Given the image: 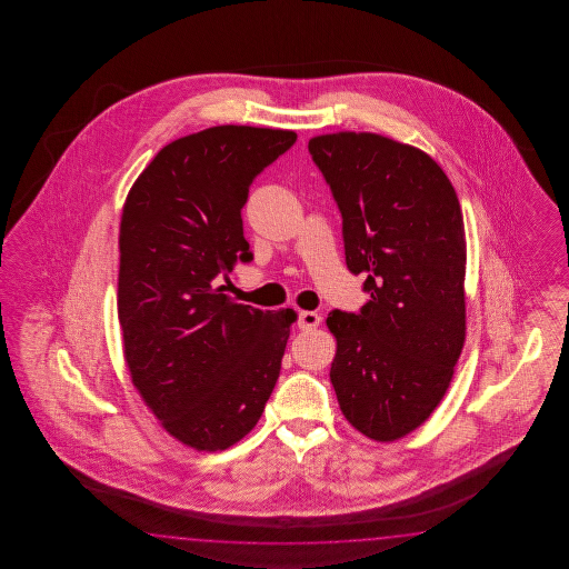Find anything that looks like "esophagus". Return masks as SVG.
<instances>
[{
    "instance_id": "1",
    "label": "esophagus",
    "mask_w": 569,
    "mask_h": 569,
    "mask_svg": "<svg viewBox=\"0 0 569 569\" xmlns=\"http://www.w3.org/2000/svg\"><path fill=\"white\" fill-rule=\"evenodd\" d=\"M321 323V315L315 313V311H301L299 313V327L302 331H309Z\"/></svg>"
}]
</instances>
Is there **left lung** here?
<instances>
[{"label":"left lung","instance_id":"1","mask_svg":"<svg viewBox=\"0 0 569 569\" xmlns=\"http://www.w3.org/2000/svg\"><path fill=\"white\" fill-rule=\"evenodd\" d=\"M341 213L351 274L370 301L327 317L338 339L331 385L360 433L395 441L443 399L466 339L460 201L436 160L378 133L309 142Z\"/></svg>","mask_w":569,"mask_h":569}]
</instances>
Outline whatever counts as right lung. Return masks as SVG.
<instances>
[{
    "label": "right lung",
    "instance_id": "1",
    "mask_svg": "<svg viewBox=\"0 0 569 569\" xmlns=\"http://www.w3.org/2000/svg\"><path fill=\"white\" fill-rule=\"evenodd\" d=\"M297 133L216 126L164 146L133 182L120 226L123 353L146 405L199 451L248 436L279 380L297 315L240 305L218 287L254 254L242 209Z\"/></svg>",
    "mask_w": 569,
    "mask_h": 569
}]
</instances>
